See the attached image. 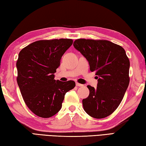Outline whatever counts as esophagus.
<instances>
[{"mask_svg": "<svg viewBox=\"0 0 146 146\" xmlns=\"http://www.w3.org/2000/svg\"><path fill=\"white\" fill-rule=\"evenodd\" d=\"M76 86L77 87H82L84 86V85L81 84H79V83H78V82H76Z\"/></svg>", "mask_w": 146, "mask_h": 146, "instance_id": "1", "label": "esophagus"}]
</instances>
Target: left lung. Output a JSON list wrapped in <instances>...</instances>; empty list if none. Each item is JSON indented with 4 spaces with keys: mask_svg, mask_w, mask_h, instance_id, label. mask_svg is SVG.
Returning a JSON list of instances; mask_svg holds the SVG:
<instances>
[{
    "mask_svg": "<svg viewBox=\"0 0 146 146\" xmlns=\"http://www.w3.org/2000/svg\"><path fill=\"white\" fill-rule=\"evenodd\" d=\"M73 46L88 60L98 79L97 88L87 86L89 95L82 100L84 109L94 118L107 117L117 109L129 85V60L125 50L107 40L78 39Z\"/></svg>",
    "mask_w": 146,
    "mask_h": 146,
    "instance_id": "obj_1",
    "label": "left lung"
}]
</instances>
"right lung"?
Segmentation results:
<instances>
[{"mask_svg":"<svg viewBox=\"0 0 146 146\" xmlns=\"http://www.w3.org/2000/svg\"><path fill=\"white\" fill-rule=\"evenodd\" d=\"M73 42L71 39L39 40L19 53L17 83L25 104L39 117L48 118L56 114L66 92L75 86L72 80H54L61 57Z\"/></svg>","mask_w":146,"mask_h":146,"instance_id":"obj_1","label":"right lung"}]
</instances>
